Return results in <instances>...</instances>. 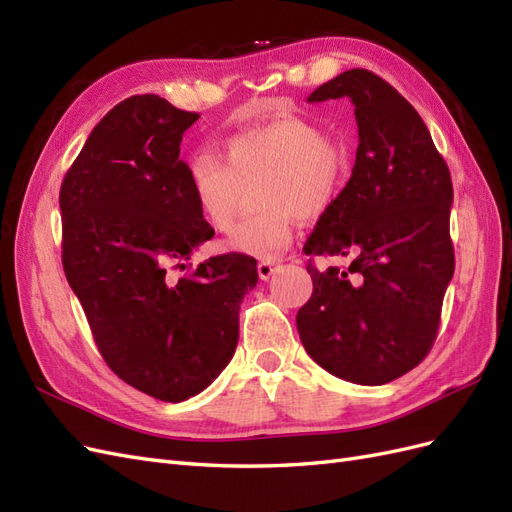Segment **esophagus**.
<instances>
[{"label": "esophagus", "mask_w": 512, "mask_h": 512, "mask_svg": "<svg viewBox=\"0 0 512 512\" xmlns=\"http://www.w3.org/2000/svg\"><path fill=\"white\" fill-rule=\"evenodd\" d=\"M274 268H277V261H259L257 264V274L261 281H268L272 277Z\"/></svg>", "instance_id": "34e87169"}]
</instances>
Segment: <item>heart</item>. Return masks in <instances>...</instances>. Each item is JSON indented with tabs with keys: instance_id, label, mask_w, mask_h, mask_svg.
I'll use <instances>...</instances> for the list:
<instances>
[{
	"instance_id": "b5f03b06",
	"label": "heart",
	"mask_w": 512,
	"mask_h": 512,
	"mask_svg": "<svg viewBox=\"0 0 512 512\" xmlns=\"http://www.w3.org/2000/svg\"><path fill=\"white\" fill-rule=\"evenodd\" d=\"M196 205L214 229L231 231L242 188L261 179L255 201L264 212L235 227L233 253L274 259L294 238L296 216H322L344 188L348 153L298 116L248 127L222 142V160L201 153L188 164Z\"/></svg>"
}]
</instances>
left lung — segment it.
Listing matches in <instances>:
<instances>
[{
  "label": "left lung",
  "instance_id": "obj_1",
  "mask_svg": "<svg viewBox=\"0 0 512 512\" xmlns=\"http://www.w3.org/2000/svg\"><path fill=\"white\" fill-rule=\"evenodd\" d=\"M348 97L359 127L346 188L320 216L305 255L346 257L307 272L296 326L309 357L357 385H385L428 355L454 274L448 164L422 116L383 77L350 69L307 101Z\"/></svg>",
  "mask_w": 512,
  "mask_h": 512
}]
</instances>
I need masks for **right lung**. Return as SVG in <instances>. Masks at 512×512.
Returning <instances> with one entry per match:
<instances>
[{"label": "right lung", "instance_id": "1", "mask_svg": "<svg viewBox=\"0 0 512 512\" xmlns=\"http://www.w3.org/2000/svg\"><path fill=\"white\" fill-rule=\"evenodd\" d=\"M199 114L134 95L90 131L60 188L62 266L108 368L142 393L188 400L227 368L257 261L214 238L179 144Z\"/></svg>", "mask_w": 512, "mask_h": 512}]
</instances>
